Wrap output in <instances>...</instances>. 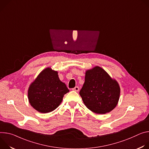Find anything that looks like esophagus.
Segmentation results:
<instances>
[{
  "label": "esophagus",
  "mask_w": 149,
  "mask_h": 149,
  "mask_svg": "<svg viewBox=\"0 0 149 149\" xmlns=\"http://www.w3.org/2000/svg\"><path fill=\"white\" fill-rule=\"evenodd\" d=\"M72 90H73L74 91H76V92H78L79 91V88L78 86H76L74 88H73Z\"/></svg>",
  "instance_id": "obj_1"
}]
</instances>
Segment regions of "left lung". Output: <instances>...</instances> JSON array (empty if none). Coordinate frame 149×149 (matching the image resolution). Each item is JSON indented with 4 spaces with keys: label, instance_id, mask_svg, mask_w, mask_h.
<instances>
[{
    "label": "left lung",
    "instance_id": "obj_1",
    "mask_svg": "<svg viewBox=\"0 0 149 149\" xmlns=\"http://www.w3.org/2000/svg\"><path fill=\"white\" fill-rule=\"evenodd\" d=\"M79 94L85 105L98 114L109 112L117 106L120 95L118 82L101 68L96 66L85 73Z\"/></svg>",
    "mask_w": 149,
    "mask_h": 149
}]
</instances>
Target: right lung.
Listing matches in <instances>:
<instances>
[{
  "label": "right lung",
  "mask_w": 149,
  "mask_h": 149,
  "mask_svg": "<svg viewBox=\"0 0 149 149\" xmlns=\"http://www.w3.org/2000/svg\"><path fill=\"white\" fill-rule=\"evenodd\" d=\"M69 92L65 84L59 79L57 72L48 68L43 70L31 84L28 96L35 109L47 113L56 109L64 95Z\"/></svg>",
  "instance_id": "1"
}]
</instances>
